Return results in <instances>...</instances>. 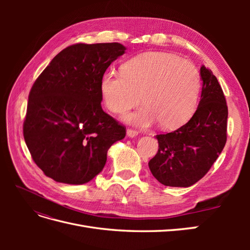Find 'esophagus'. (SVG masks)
I'll list each match as a JSON object with an SVG mask.
<instances>
[{"label": "esophagus", "mask_w": 250, "mask_h": 250, "mask_svg": "<svg viewBox=\"0 0 250 250\" xmlns=\"http://www.w3.org/2000/svg\"><path fill=\"white\" fill-rule=\"evenodd\" d=\"M126 133H127V137H129V138H134V137H137V135L139 134V132L137 130L130 129V128H129V129H127Z\"/></svg>", "instance_id": "1"}]
</instances>
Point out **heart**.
I'll return each mask as SVG.
<instances>
[{"label": "heart", "mask_w": 250, "mask_h": 250, "mask_svg": "<svg viewBox=\"0 0 250 250\" xmlns=\"http://www.w3.org/2000/svg\"><path fill=\"white\" fill-rule=\"evenodd\" d=\"M201 77L188 60L165 52H147L106 72L100 80L102 101L113 113H125L143 102L145 106L128 113L125 122L138 127L161 123L176 129L190 120L198 105Z\"/></svg>", "instance_id": "b5f03b06"}]
</instances>
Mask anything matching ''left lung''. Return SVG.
Returning a JSON list of instances; mask_svg holds the SVG:
<instances>
[{"instance_id": "left-lung-1", "label": "left lung", "mask_w": 250, "mask_h": 250, "mask_svg": "<svg viewBox=\"0 0 250 250\" xmlns=\"http://www.w3.org/2000/svg\"><path fill=\"white\" fill-rule=\"evenodd\" d=\"M201 99L193 117L177 130L157 134L158 151L149 169L161 184L190 187L216 162L226 143L229 109L215 75L202 65Z\"/></svg>"}]
</instances>
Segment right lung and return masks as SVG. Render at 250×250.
Returning <instances> with one entry per match:
<instances>
[{"mask_svg":"<svg viewBox=\"0 0 250 250\" xmlns=\"http://www.w3.org/2000/svg\"><path fill=\"white\" fill-rule=\"evenodd\" d=\"M126 48L76 43L52 59L34 82L22 126L34 163L57 183L83 185L99 174L126 128L101 107L100 80Z\"/></svg>","mask_w":250,"mask_h":250,"instance_id":"obj_1","label":"right lung"}]
</instances>
